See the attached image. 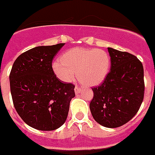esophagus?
<instances>
[{
	"mask_svg": "<svg viewBox=\"0 0 155 155\" xmlns=\"http://www.w3.org/2000/svg\"><path fill=\"white\" fill-rule=\"evenodd\" d=\"M80 90H81V88L78 87H77V86L75 87V88H74V91H75V93H76V94H78V93L80 92Z\"/></svg>",
	"mask_w": 155,
	"mask_h": 155,
	"instance_id": "esophagus-1",
	"label": "esophagus"
}]
</instances>
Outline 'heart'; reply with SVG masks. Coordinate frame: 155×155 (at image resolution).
I'll use <instances>...</instances> for the list:
<instances>
[{
    "instance_id": "heart-1",
    "label": "heart",
    "mask_w": 155,
    "mask_h": 155,
    "mask_svg": "<svg viewBox=\"0 0 155 155\" xmlns=\"http://www.w3.org/2000/svg\"><path fill=\"white\" fill-rule=\"evenodd\" d=\"M110 68L109 53L102 49L75 47L61 55L60 60L53 63L52 68L57 78L63 82H72L77 77L82 84L92 87L101 84Z\"/></svg>"
}]
</instances>
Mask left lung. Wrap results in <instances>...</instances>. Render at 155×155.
Wrapping results in <instances>:
<instances>
[{
  "label": "left lung",
  "mask_w": 155,
  "mask_h": 155,
  "mask_svg": "<svg viewBox=\"0 0 155 155\" xmlns=\"http://www.w3.org/2000/svg\"><path fill=\"white\" fill-rule=\"evenodd\" d=\"M110 71L98 87L92 88V117L99 124L114 128L124 125L138 112L144 99V68L128 52L108 48Z\"/></svg>",
  "instance_id": "1"
}]
</instances>
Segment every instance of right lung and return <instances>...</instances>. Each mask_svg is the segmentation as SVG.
Instances as JSON below:
<instances>
[{"instance_id": "add662e5", "label": "right lung", "mask_w": 155, "mask_h": 155, "mask_svg": "<svg viewBox=\"0 0 155 155\" xmlns=\"http://www.w3.org/2000/svg\"><path fill=\"white\" fill-rule=\"evenodd\" d=\"M64 43L37 46L16 59L10 74L16 111L25 123L41 131H53L65 123L75 96L72 83L54 75L52 60Z\"/></svg>"}]
</instances>
